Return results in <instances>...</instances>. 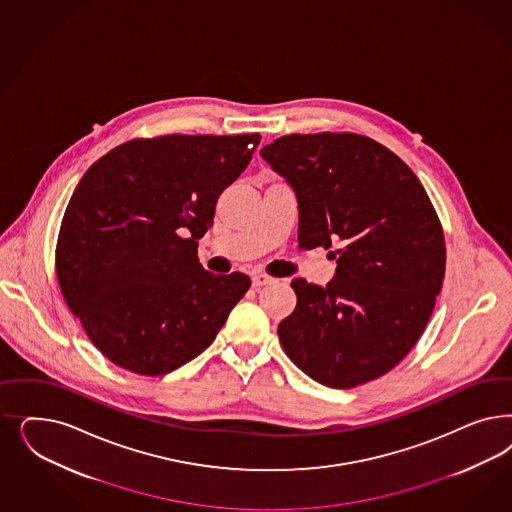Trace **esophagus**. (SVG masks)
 I'll list each match as a JSON object with an SVG mask.
<instances>
[{
    "instance_id": "esophagus-1",
    "label": "esophagus",
    "mask_w": 512,
    "mask_h": 512,
    "mask_svg": "<svg viewBox=\"0 0 512 512\" xmlns=\"http://www.w3.org/2000/svg\"><path fill=\"white\" fill-rule=\"evenodd\" d=\"M273 279L271 277H267L264 273H256L254 277H252V286L254 288H260V286H265V284H271Z\"/></svg>"
}]
</instances>
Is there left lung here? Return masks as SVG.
<instances>
[{
	"label": "left lung",
	"instance_id": "8db88e82",
	"mask_svg": "<svg viewBox=\"0 0 512 512\" xmlns=\"http://www.w3.org/2000/svg\"><path fill=\"white\" fill-rule=\"evenodd\" d=\"M260 156L296 192L299 248H333L337 260L326 288L292 281L286 356L330 388L379 379L426 330L445 279L443 226L422 182L358 133H292Z\"/></svg>",
	"mask_w": 512,
	"mask_h": 512
}]
</instances>
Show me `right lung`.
Instances as JSON below:
<instances>
[{
  "instance_id": "obj_1",
  "label": "right lung",
  "mask_w": 512,
  "mask_h": 512,
  "mask_svg": "<svg viewBox=\"0 0 512 512\" xmlns=\"http://www.w3.org/2000/svg\"><path fill=\"white\" fill-rule=\"evenodd\" d=\"M260 133L132 139L90 165L69 199L56 275L69 311L111 362L158 377L215 341L247 294L245 273L213 275L198 239Z\"/></svg>"
}]
</instances>
